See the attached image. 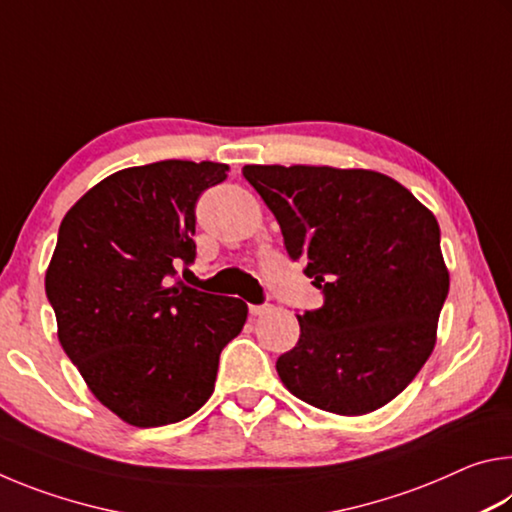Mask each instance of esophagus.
Here are the masks:
<instances>
[{
	"instance_id": "esophagus-1",
	"label": "esophagus",
	"mask_w": 512,
	"mask_h": 512,
	"mask_svg": "<svg viewBox=\"0 0 512 512\" xmlns=\"http://www.w3.org/2000/svg\"><path fill=\"white\" fill-rule=\"evenodd\" d=\"M268 307L266 305H248V311H250V314H253V316H259V314H264V311H266Z\"/></svg>"
}]
</instances>
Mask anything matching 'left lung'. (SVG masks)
<instances>
[{"instance_id":"8db88e82","label":"left lung","mask_w":512,"mask_h":512,"mask_svg":"<svg viewBox=\"0 0 512 512\" xmlns=\"http://www.w3.org/2000/svg\"><path fill=\"white\" fill-rule=\"evenodd\" d=\"M287 253L323 291L275 368L316 409L363 415L400 395L436 345L449 273L436 216L397 180L366 169L246 164Z\"/></svg>"}]
</instances>
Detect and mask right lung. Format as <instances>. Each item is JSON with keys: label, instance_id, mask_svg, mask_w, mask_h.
Masks as SVG:
<instances>
[{"label": "right lung", "instance_id": "obj_1", "mask_svg": "<svg viewBox=\"0 0 512 512\" xmlns=\"http://www.w3.org/2000/svg\"><path fill=\"white\" fill-rule=\"evenodd\" d=\"M225 178L210 160L121 169L60 223L45 277L58 341L94 397L135 427L201 409L246 323V302L187 287L176 271L196 257L198 196Z\"/></svg>", "mask_w": 512, "mask_h": 512}]
</instances>
